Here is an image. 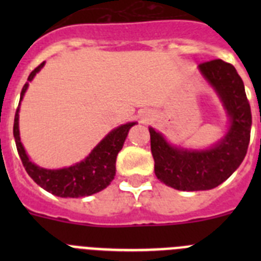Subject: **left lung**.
I'll list each match as a JSON object with an SVG mask.
<instances>
[{"label": "left lung", "instance_id": "1", "mask_svg": "<svg viewBox=\"0 0 261 261\" xmlns=\"http://www.w3.org/2000/svg\"><path fill=\"white\" fill-rule=\"evenodd\" d=\"M199 70L229 116L226 135L213 146L196 150L174 146L162 133L149 128L154 172L162 183L179 191H206L218 187L241 166L250 144V103L234 66L222 60H212L200 64Z\"/></svg>", "mask_w": 261, "mask_h": 261}]
</instances>
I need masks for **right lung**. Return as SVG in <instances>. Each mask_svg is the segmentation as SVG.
Returning <instances> with one entry per match:
<instances>
[{"label": "right lung", "mask_w": 261, "mask_h": 261, "mask_svg": "<svg viewBox=\"0 0 261 261\" xmlns=\"http://www.w3.org/2000/svg\"><path fill=\"white\" fill-rule=\"evenodd\" d=\"M44 66V62H41L38 68L31 71V74L27 78L20 93L19 106L14 117V138L15 145L19 154L22 163L26 168L27 174L32 177L38 186L43 190L52 193L59 197H85V196L94 195L100 192L106 187L114 180L116 174V156L119 151L123 149L124 141L128 136L129 129L135 125L133 123H126L123 125L112 129L102 141L94 147L91 153L81 162L75 163L69 167L59 168V170H48L31 162V159L27 155L19 136V107L26 90L29 89V82L34 80L36 73L41 70Z\"/></svg>", "instance_id": "obj_1"}]
</instances>
